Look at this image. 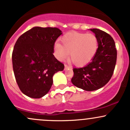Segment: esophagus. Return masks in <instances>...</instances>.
Returning a JSON list of instances; mask_svg holds the SVG:
<instances>
[{
  "label": "esophagus",
  "instance_id": "obj_1",
  "mask_svg": "<svg viewBox=\"0 0 130 130\" xmlns=\"http://www.w3.org/2000/svg\"><path fill=\"white\" fill-rule=\"evenodd\" d=\"M69 68H70V67L68 66L67 65H65V70H67V69H69Z\"/></svg>",
  "mask_w": 130,
  "mask_h": 130
}]
</instances>
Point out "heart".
<instances>
[{
  "label": "heart",
  "instance_id": "b5f03b06",
  "mask_svg": "<svg viewBox=\"0 0 130 130\" xmlns=\"http://www.w3.org/2000/svg\"><path fill=\"white\" fill-rule=\"evenodd\" d=\"M60 44L54 45V54L60 61L67 58L76 67H82L91 61L98 48V40L93 34L69 32L61 37Z\"/></svg>",
  "mask_w": 130,
  "mask_h": 130
}]
</instances>
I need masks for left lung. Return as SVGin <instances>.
Instances as JSON below:
<instances>
[{
	"instance_id": "left-lung-1",
	"label": "left lung",
	"mask_w": 130,
	"mask_h": 130,
	"mask_svg": "<svg viewBox=\"0 0 130 130\" xmlns=\"http://www.w3.org/2000/svg\"><path fill=\"white\" fill-rule=\"evenodd\" d=\"M98 40V48L91 62L79 69H73L72 83L86 91L104 87L111 79L117 62V52L113 38L98 28L90 29Z\"/></svg>"
}]
</instances>
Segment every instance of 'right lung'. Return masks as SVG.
Instances as JSON below:
<instances>
[{
	"label": "right lung",
	"mask_w": 130,
	"mask_h": 130,
	"mask_svg": "<svg viewBox=\"0 0 130 130\" xmlns=\"http://www.w3.org/2000/svg\"><path fill=\"white\" fill-rule=\"evenodd\" d=\"M62 34L55 27H34L17 39L12 52V65L18 86L28 97L40 98L49 91L53 76L64 69L54 55V44Z\"/></svg>",
	"instance_id": "obj_1"
}]
</instances>
